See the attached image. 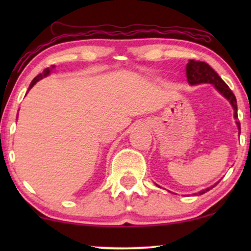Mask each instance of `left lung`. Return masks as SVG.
Segmentation results:
<instances>
[{
    "label": "left lung",
    "instance_id": "left-lung-1",
    "mask_svg": "<svg viewBox=\"0 0 251 251\" xmlns=\"http://www.w3.org/2000/svg\"><path fill=\"white\" fill-rule=\"evenodd\" d=\"M186 76L187 81L191 85L200 84V83H210L231 102L233 109H234V119L238 120V106H236V98L234 94H233L231 89L228 88V85L222 80L221 76L209 66L204 61H199V60H188L186 65ZM236 126H238L239 131L241 130L240 128V122L236 121ZM240 133V132H239ZM215 186V185H214ZM214 186L205 188V190L199 192V195L205 193V192L210 190Z\"/></svg>",
    "mask_w": 251,
    "mask_h": 251
}]
</instances>
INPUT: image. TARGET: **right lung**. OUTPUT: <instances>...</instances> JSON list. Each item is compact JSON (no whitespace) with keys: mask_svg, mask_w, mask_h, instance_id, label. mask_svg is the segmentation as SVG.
<instances>
[{"mask_svg":"<svg viewBox=\"0 0 251 251\" xmlns=\"http://www.w3.org/2000/svg\"><path fill=\"white\" fill-rule=\"evenodd\" d=\"M53 68H54V65H52V66H51V67H47V68H46V70H44V71L42 72V73H41V74H39V75H37V76H36L35 78H34V80H33L32 82H30V84H29V88H28V90H29V89H30V88H33V85H34V84H35L37 81H40V80H41V78H43V77H46V76H48V75H49V74H50V72H51V71H52V70H53Z\"/></svg>","mask_w":251,"mask_h":251,"instance_id":"obj_1","label":"right lung"}]
</instances>
